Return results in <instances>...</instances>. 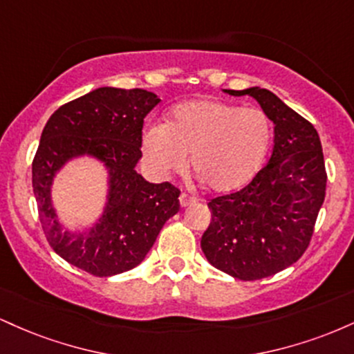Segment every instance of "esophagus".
<instances>
[{
	"label": "esophagus",
	"mask_w": 354,
	"mask_h": 354,
	"mask_svg": "<svg viewBox=\"0 0 354 354\" xmlns=\"http://www.w3.org/2000/svg\"><path fill=\"white\" fill-rule=\"evenodd\" d=\"M196 200H194L193 196H189V194H186V193H181L180 194V205H181V208H186V206H189L191 203H194Z\"/></svg>",
	"instance_id": "1"
}]
</instances>
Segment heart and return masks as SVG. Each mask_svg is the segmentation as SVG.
<instances>
[{
	"instance_id": "b5f03b06",
	"label": "heart",
	"mask_w": 354,
	"mask_h": 354,
	"mask_svg": "<svg viewBox=\"0 0 354 354\" xmlns=\"http://www.w3.org/2000/svg\"><path fill=\"white\" fill-rule=\"evenodd\" d=\"M273 128L265 111L221 100L178 104L168 123L148 126L143 156L156 176L193 171L214 193L236 191L254 178L271 145Z\"/></svg>"
}]
</instances>
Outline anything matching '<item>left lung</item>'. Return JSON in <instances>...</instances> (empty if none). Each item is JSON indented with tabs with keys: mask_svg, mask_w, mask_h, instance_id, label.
Segmentation results:
<instances>
[{
	"mask_svg": "<svg viewBox=\"0 0 354 354\" xmlns=\"http://www.w3.org/2000/svg\"><path fill=\"white\" fill-rule=\"evenodd\" d=\"M250 95L274 123L270 161L243 189L209 200L211 223L201 250L218 270L243 281L268 278L301 258L326 194V169L318 131L265 88Z\"/></svg>",
	"mask_w": 354,
	"mask_h": 354,
	"instance_id": "obj_1",
	"label": "left lung"
}]
</instances>
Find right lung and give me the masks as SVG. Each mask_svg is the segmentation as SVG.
I'll list each match as a JSON object with an SVG mask.
<instances>
[{
    "mask_svg": "<svg viewBox=\"0 0 354 354\" xmlns=\"http://www.w3.org/2000/svg\"><path fill=\"white\" fill-rule=\"evenodd\" d=\"M160 101L146 89L104 86L59 106L44 126L33 160L43 231L56 254L89 274L106 278L140 265L165 223L180 211V189L168 181H146L135 169L145 116ZM84 153L109 169V196L99 221L71 234L52 208L50 185L68 160Z\"/></svg>",
    "mask_w": 354,
    "mask_h": 354,
    "instance_id": "add662e5",
    "label": "right lung"
}]
</instances>
